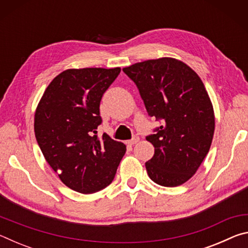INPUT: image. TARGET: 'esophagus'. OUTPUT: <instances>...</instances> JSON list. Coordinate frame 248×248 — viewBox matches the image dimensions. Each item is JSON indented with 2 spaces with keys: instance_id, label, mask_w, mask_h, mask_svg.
<instances>
[{
  "instance_id": "1",
  "label": "esophagus",
  "mask_w": 248,
  "mask_h": 248,
  "mask_svg": "<svg viewBox=\"0 0 248 248\" xmlns=\"http://www.w3.org/2000/svg\"><path fill=\"white\" fill-rule=\"evenodd\" d=\"M139 141V137H133L131 140H129V141H127V144H129V145H133V144H136L137 142Z\"/></svg>"
}]
</instances>
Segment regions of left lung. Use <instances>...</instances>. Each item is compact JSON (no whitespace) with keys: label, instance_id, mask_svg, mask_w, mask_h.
Listing matches in <instances>:
<instances>
[{"label":"left lung","instance_id":"8db88e82","mask_svg":"<svg viewBox=\"0 0 248 248\" xmlns=\"http://www.w3.org/2000/svg\"><path fill=\"white\" fill-rule=\"evenodd\" d=\"M136 83L150 117L161 121L146 140L154 146L145 163L149 177L176 187L195 175L207 156L215 133V112L202 81L173 58L134 63L123 69Z\"/></svg>","mask_w":248,"mask_h":248}]
</instances>
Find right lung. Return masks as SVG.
<instances>
[{"mask_svg": "<svg viewBox=\"0 0 248 248\" xmlns=\"http://www.w3.org/2000/svg\"><path fill=\"white\" fill-rule=\"evenodd\" d=\"M120 68L70 69L49 84L35 112V136L46 161L65 186L94 194L110 184L125 145L97 136L100 100Z\"/></svg>", "mask_w": 248, "mask_h": 248, "instance_id": "obj_1", "label": "right lung"}]
</instances>
